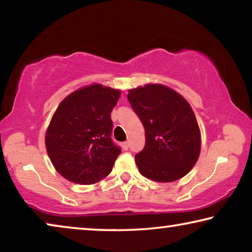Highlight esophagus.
<instances>
[{
    "mask_svg": "<svg viewBox=\"0 0 252 252\" xmlns=\"http://www.w3.org/2000/svg\"><path fill=\"white\" fill-rule=\"evenodd\" d=\"M121 147H122V149L123 150H127V149H129V142H123L122 144H121Z\"/></svg>",
    "mask_w": 252,
    "mask_h": 252,
    "instance_id": "esophagus-1",
    "label": "esophagus"
}]
</instances>
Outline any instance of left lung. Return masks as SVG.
I'll return each mask as SVG.
<instances>
[{
  "mask_svg": "<svg viewBox=\"0 0 252 252\" xmlns=\"http://www.w3.org/2000/svg\"><path fill=\"white\" fill-rule=\"evenodd\" d=\"M127 100L146 133L143 150L135 155L140 173L156 182H172L189 173L201 150V132L189 102L160 83L130 89Z\"/></svg>",
  "mask_w": 252,
  "mask_h": 252,
  "instance_id": "8db88e82",
  "label": "left lung"
}]
</instances>
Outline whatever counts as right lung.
I'll list each match as a JSON object with an SVG mask.
<instances>
[{
	"label": "right lung",
	"instance_id": "right-lung-1",
	"mask_svg": "<svg viewBox=\"0 0 252 252\" xmlns=\"http://www.w3.org/2000/svg\"><path fill=\"white\" fill-rule=\"evenodd\" d=\"M121 90L99 83L70 93L55 110L45 148L55 170L78 185H94L112 171L121 153L111 140V112Z\"/></svg>",
	"mask_w": 252,
	"mask_h": 252
}]
</instances>
